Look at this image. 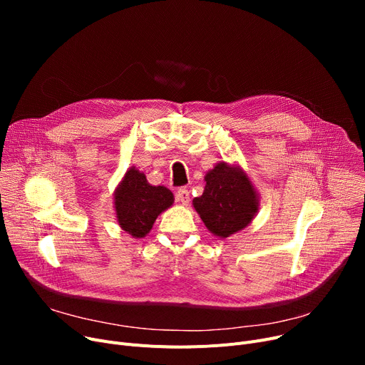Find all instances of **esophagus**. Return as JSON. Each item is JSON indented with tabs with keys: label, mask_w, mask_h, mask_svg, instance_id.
I'll list each match as a JSON object with an SVG mask.
<instances>
[{
	"label": "esophagus",
	"mask_w": 365,
	"mask_h": 365,
	"mask_svg": "<svg viewBox=\"0 0 365 365\" xmlns=\"http://www.w3.org/2000/svg\"><path fill=\"white\" fill-rule=\"evenodd\" d=\"M176 198L182 205H187L189 204V190L186 187H180L176 192Z\"/></svg>",
	"instance_id": "esophagus-1"
}]
</instances>
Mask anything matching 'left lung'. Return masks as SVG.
I'll use <instances>...</instances> for the list:
<instances>
[{
    "mask_svg": "<svg viewBox=\"0 0 365 365\" xmlns=\"http://www.w3.org/2000/svg\"><path fill=\"white\" fill-rule=\"evenodd\" d=\"M204 180V192L192 205L215 237L227 238L253 222L260 207L259 192L238 164L219 161Z\"/></svg>",
    "mask_w": 365,
    "mask_h": 365,
    "instance_id": "8db88e82",
    "label": "left lung"
}]
</instances>
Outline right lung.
<instances>
[{
	"instance_id": "1",
	"label": "right lung",
	"mask_w": 365,
	"mask_h": 365,
	"mask_svg": "<svg viewBox=\"0 0 365 365\" xmlns=\"http://www.w3.org/2000/svg\"><path fill=\"white\" fill-rule=\"evenodd\" d=\"M175 202L165 186H153L145 173L130 167L113 192V208L123 231L133 238L146 237L157 217Z\"/></svg>"
}]
</instances>
